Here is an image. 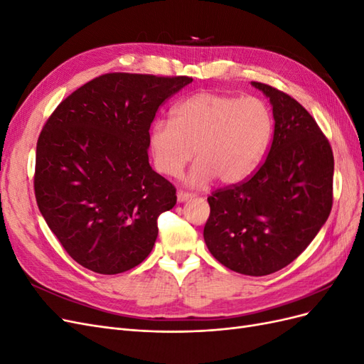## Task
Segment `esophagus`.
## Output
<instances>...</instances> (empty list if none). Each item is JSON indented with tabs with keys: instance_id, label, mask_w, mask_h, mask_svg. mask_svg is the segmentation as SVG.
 I'll return each mask as SVG.
<instances>
[{
	"instance_id": "esophagus-1",
	"label": "esophagus",
	"mask_w": 364,
	"mask_h": 364,
	"mask_svg": "<svg viewBox=\"0 0 364 364\" xmlns=\"http://www.w3.org/2000/svg\"><path fill=\"white\" fill-rule=\"evenodd\" d=\"M190 199H193V194L183 193V191H179V193H178V202H179V203H183V202L190 200Z\"/></svg>"
}]
</instances>
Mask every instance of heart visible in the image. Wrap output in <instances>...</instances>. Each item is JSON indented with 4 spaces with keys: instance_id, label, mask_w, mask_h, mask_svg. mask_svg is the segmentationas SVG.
<instances>
[{
    "instance_id": "1",
    "label": "heart",
    "mask_w": 364,
    "mask_h": 364,
    "mask_svg": "<svg viewBox=\"0 0 364 364\" xmlns=\"http://www.w3.org/2000/svg\"><path fill=\"white\" fill-rule=\"evenodd\" d=\"M173 119H158L150 150L159 173L176 178L196 151L186 178L191 186L213 179L234 185L258 168L273 135V117L259 98L197 92L173 107Z\"/></svg>"
}]
</instances>
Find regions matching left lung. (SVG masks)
<instances>
[{
    "instance_id": "1",
    "label": "left lung",
    "mask_w": 364,
    "mask_h": 364,
    "mask_svg": "<svg viewBox=\"0 0 364 364\" xmlns=\"http://www.w3.org/2000/svg\"><path fill=\"white\" fill-rule=\"evenodd\" d=\"M274 119L269 155L252 178L208 197L205 243L225 267L249 277L284 269L311 243L333 206L334 156L294 98L252 82Z\"/></svg>"
}]
</instances>
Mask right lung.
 I'll return each mask as SVG.
<instances>
[{"mask_svg":"<svg viewBox=\"0 0 364 364\" xmlns=\"http://www.w3.org/2000/svg\"><path fill=\"white\" fill-rule=\"evenodd\" d=\"M191 77L112 73L56 107L36 146L35 196L68 255L102 274L134 269L151 252L176 188L150 167V124Z\"/></svg>","mask_w":364,"mask_h":364,"instance_id":"obj_1","label":"right lung"}]
</instances>
